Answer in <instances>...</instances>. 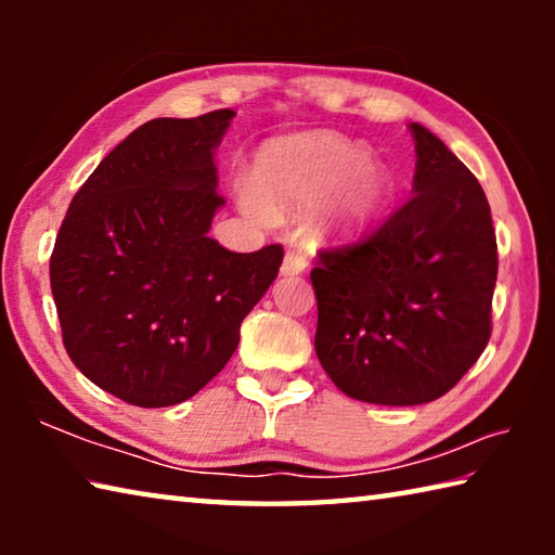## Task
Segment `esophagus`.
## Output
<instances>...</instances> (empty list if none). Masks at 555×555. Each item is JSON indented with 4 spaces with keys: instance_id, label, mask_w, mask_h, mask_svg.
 I'll use <instances>...</instances> for the list:
<instances>
[{
    "instance_id": "esophagus-1",
    "label": "esophagus",
    "mask_w": 555,
    "mask_h": 555,
    "mask_svg": "<svg viewBox=\"0 0 555 555\" xmlns=\"http://www.w3.org/2000/svg\"><path fill=\"white\" fill-rule=\"evenodd\" d=\"M306 269V255L300 249H291L286 251L284 264H281V274L284 276H296Z\"/></svg>"
}]
</instances>
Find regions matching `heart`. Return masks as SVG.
Segmentation results:
<instances>
[{
    "mask_svg": "<svg viewBox=\"0 0 555 555\" xmlns=\"http://www.w3.org/2000/svg\"><path fill=\"white\" fill-rule=\"evenodd\" d=\"M389 191L387 173L370 164L367 149L315 131L281 139L259 156L244 208L255 218H286L327 203L325 232L352 240L379 218Z\"/></svg>",
    "mask_w": 555,
    "mask_h": 555,
    "instance_id": "heart-1",
    "label": "heart"
}]
</instances>
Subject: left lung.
Returning a JSON list of instances; mask_svg holds the SVG:
<instances>
[{"label":"left lung","mask_w":555,"mask_h":555,"mask_svg":"<svg viewBox=\"0 0 555 555\" xmlns=\"http://www.w3.org/2000/svg\"><path fill=\"white\" fill-rule=\"evenodd\" d=\"M411 201L367 240L318 255L315 354L347 397L416 406L443 397L492 333L496 237L467 166L411 125Z\"/></svg>","instance_id":"left-lung-1"}]
</instances>
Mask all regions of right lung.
Masks as SVG:
<instances>
[{"instance_id": "add662e5", "label": "right lung", "mask_w": 555, "mask_h": 555, "mask_svg": "<svg viewBox=\"0 0 555 555\" xmlns=\"http://www.w3.org/2000/svg\"><path fill=\"white\" fill-rule=\"evenodd\" d=\"M232 109L158 117L102 158L70 203L51 255L63 345L100 389L131 406L191 399L240 343L279 274L281 244L237 255L208 237L215 149Z\"/></svg>"}]
</instances>
